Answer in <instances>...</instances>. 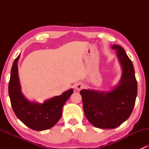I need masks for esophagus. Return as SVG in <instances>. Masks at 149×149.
<instances>
[{
  "instance_id": "esophagus-1",
  "label": "esophagus",
  "mask_w": 149,
  "mask_h": 149,
  "mask_svg": "<svg viewBox=\"0 0 149 149\" xmlns=\"http://www.w3.org/2000/svg\"><path fill=\"white\" fill-rule=\"evenodd\" d=\"M84 88H85V85H83L82 83H76V87H75V88H76V90H78V91H80V90H81L82 89H83Z\"/></svg>"
}]
</instances>
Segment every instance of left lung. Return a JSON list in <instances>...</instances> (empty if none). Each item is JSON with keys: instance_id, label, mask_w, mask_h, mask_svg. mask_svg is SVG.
I'll return each instance as SVG.
<instances>
[{"instance_id": "obj_1", "label": "left lung", "mask_w": 149, "mask_h": 149, "mask_svg": "<svg viewBox=\"0 0 149 149\" xmlns=\"http://www.w3.org/2000/svg\"><path fill=\"white\" fill-rule=\"evenodd\" d=\"M122 66L118 85L109 92L83 90L80 92L87 119L95 127L113 129L118 127L131 115L134 109L137 82L132 62L122 47L113 45Z\"/></svg>"}]
</instances>
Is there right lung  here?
<instances>
[{"label": "right lung", "instance_id": "right-lung-1", "mask_svg": "<svg viewBox=\"0 0 149 149\" xmlns=\"http://www.w3.org/2000/svg\"><path fill=\"white\" fill-rule=\"evenodd\" d=\"M20 54L13 62L8 85L12 107L15 115L25 125L36 131L52 127L62 115V108L72 95L73 89L46 100L43 104L31 102L24 97L18 76L17 63Z\"/></svg>", "mask_w": 149, "mask_h": 149}]
</instances>
